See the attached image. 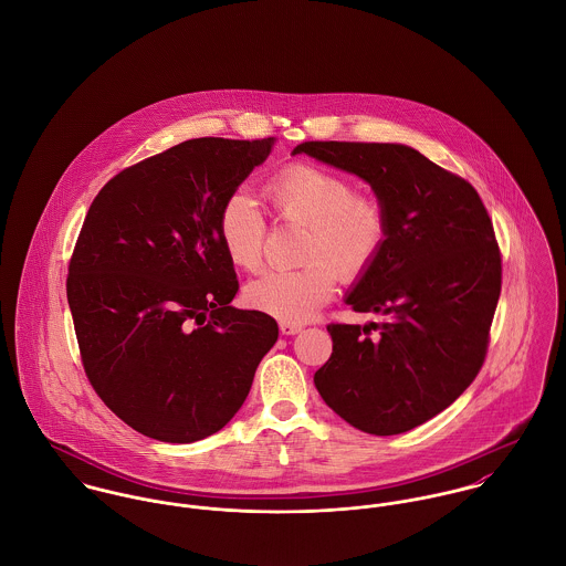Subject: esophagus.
I'll list each match as a JSON object with an SVG mask.
<instances>
[{
    "mask_svg": "<svg viewBox=\"0 0 566 566\" xmlns=\"http://www.w3.org/2000/svg\"><path fill=\"white\" fill-rule=\"evenodd\" d=\"M279 328H281V333H283V335H296V333L303 328V324L281 321V323H279Z\"/></svg>",
    "mask_w": 566,
    "mask_h": 566,
    "instance_id": "1",
    "label": "esophagus"
}]
</instances>
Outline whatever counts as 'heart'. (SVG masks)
Here are the masks:
<instances>
[{"label": "heart", "instance_id": "1", "mask_svg": "<svg viewBox=\"0 0 566 566\" xmlns=\"http://www.w3.org/2000/svg\"><path fill=\"white\" fill-rule=\"evenodd\" d=\"M265 198L283 222L307 229L301 270H272L245 285V303L268 316L305 323L335 292L339 274L361 276L388 240V211L377 196L355 193L348 178L310 163L279 171L265 185ZM265 220L256 202L233 191L218 216V238L229 261L254 272L263 263Z\"/></svg>", "mask_w": 566, "mask_h": 566}]
</instances>
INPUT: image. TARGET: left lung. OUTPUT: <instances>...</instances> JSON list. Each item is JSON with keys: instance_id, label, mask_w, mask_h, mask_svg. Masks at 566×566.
I'll return each mask as SVG.
<instances>
[{"instance_id": "1", "label": "left lung", "mask_w": 566, "mask_h": 566, "mask_svg": "<svg viewBox=\"0 0 566 566\" xmlns=\"http://www.w3.org/2000/svg\"><path fill=\"white\" fill-rule=\"evenodd\" d=\"M364 178L388 211V240L346 303L381 323L328 324L314 384L348 424L395 436L453 403L478 377L501 294V252L484 202L458 174L401 144L305 142Z\"/></svg>"}]
</instances>
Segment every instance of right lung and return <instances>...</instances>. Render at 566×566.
Masks as SVG:
<instances>
[{
	"mask_svg": "<svg viewBox=\"0 0 566 566\" xmlns=\"http://www.w3.org/2000/svg\"><path fill=\"white\" fill-rule=\"evenodd\" d=\"M274 137H202L130 165L95 196L67 274L84 373L135 431L187 444L242 407L279 326L235 310L218 238L222 202Z\"/></svg>",
	"mask_w": 566,
	"mask_h": 566,
	"instance_id": "obj_1",
	"label": "right lung"
}]
</instances>
